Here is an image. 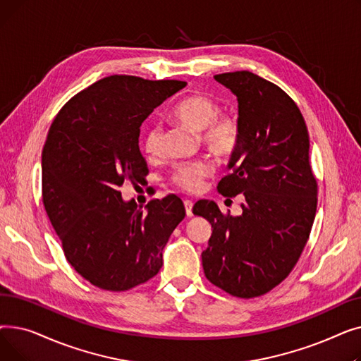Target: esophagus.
<instances>
[{
  "instance_id": "esophagus-1",
  "label": "esophagus",
  "mask_w": 361,
  "mask_h": 361,
  "mask_svg": "<svg viewBox=\"0 0 361 361\" xmlns=\"http://www.w3.org/2000/svg\"><path fill=\"white\" fill-rule=\"evenodd\" d=\"M184 207H185L187 216H193V211H192V209H193V202L185 199V200H184Z\"/></svg>"
}]
</instances>
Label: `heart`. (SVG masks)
<instances>
[{"label": "heart", "instance_id": "obj_1", "mask_svg": "<svg viewBox=\"0 0 361 361\" xmlns=\"http://www.w3.org/2000/svg\"><path fill=\"white\" fill-rule=\"evenodd\" d=\"M218 104L204 94H190L169 109L168 117L195 133L200 143L221 158L231 157L241 140V127L237 117L218 114ZM143 149L147 155H157L159 149V130L150 127L143 136ZM212 165L199 159L178 165L173 173V183L185 192H196L203 178L211 176Z\"/></svg>", "mask_w": 361, "mask_h": 361}]
</instances>
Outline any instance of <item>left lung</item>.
<instances>
[{
	"mask_svg": "<svg viewBox=\"0 0 361 361\" xmlns=\"http://www.w3.org/2000/svg\"><path fill=\"white\" fill-rule=\"evenodd\" d=\"M238 101L241 140L233 173L218 184L222 196L243 195L241 215H224L214 200L193 214L212 225L202 253L206 278L240 298L271 291L293 271L307 243L317 206L309 162V133L295 102L250 71L216 74Z\"/></svg>",
	"mask_w": 361,
	"mask_h": 361,
	"instance_id": "8db88e82",
	"label": "left lung"
}]
</instances>
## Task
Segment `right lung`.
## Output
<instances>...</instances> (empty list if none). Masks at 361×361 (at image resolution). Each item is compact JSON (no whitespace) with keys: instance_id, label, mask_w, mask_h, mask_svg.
I'll return each mask as SVG.
<instances>
[{"instance_id":"add662e5","label":"right lung","mask_w":361,"mask_h":361,"mask_svg":"<svg viewBox=\"0 0 361 361\" xmlns=\"http://www.w3.org/2000/svg\"><path fill=\"white\" fill-rule=\"evenodd\" d=\"M187 83L109 75L73 97L55 117L42 150V200L66 259L86 281L126 291L154 278L162 250L184 219L181 199L126 202L124 181L147 165L140 126Z\"/></svg>"}]
</instances>
